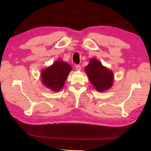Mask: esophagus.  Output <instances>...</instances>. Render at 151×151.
<instances>
[{
  "label": "esophagus",
  "mask_w": 151,
  "mask_h": 151,
  "mask_svg": "<svg viewBox=\"0 0 151 151\" xmlns=\"http://www.w3.org/2000/svg\"><path fill=\"white\" fill-rule=\"evenodd\" d=\"M76 69L77 71H79V70H81V67L80 65H77L76 66Z\"/></svg>",
  "instance_id": "1"
}]
</instances>
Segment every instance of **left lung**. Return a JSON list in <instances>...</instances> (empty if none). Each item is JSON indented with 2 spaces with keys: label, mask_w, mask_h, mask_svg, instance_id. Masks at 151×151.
I'll return each mask as SVG.
<instances>
[{
  "label": "left lung",
  "mask_w": 151,
  "mask_h": 151,
  "mask_svg": "<svg viewBox=\"0 0 151 151\" xmlns=\"http://www.w3.org/2000/svg\"><path fill=\"white\" fill-rule=\"evenodd\" d=\"M84 70L91 83L99 92H103L112 87L114 81L113 71L103 66L98 59L91 58Z\"/></svg>",
  "instance_id": "obj_1"
}]
</instances>
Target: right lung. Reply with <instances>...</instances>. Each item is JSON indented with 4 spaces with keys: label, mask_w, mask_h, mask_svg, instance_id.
I'll return each instance as SVG.
<instances>
[{
    "label": "right lung",
    "mask_w": 151,
    "mask_h": 151,
    "mask_svg": "<svg viewBox=\"0 0 151 151\" xmlns=\"http://www.w3.org/2000/svg\"><path fill=\"white\" fill-rule=\"evenodd\" d=\"M72 70V67L66 62L58 60L41 72L42 84L54 92H58L65 84L67 77Z\"/></svg>",
    "instance_id": "obj_1"
}]
</instances>
